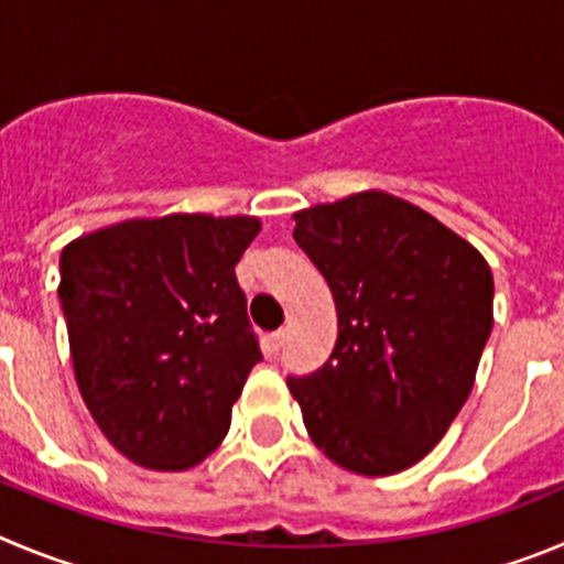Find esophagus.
I'll use <instances>...</instances> for the list:
<instances>
[{
    "label": "esophagus",
    "instance_id": "34e87169",
    "mask_svg": "<svg viewBox=\"0 0 564 564\" xmlns=\"http://www.w3.org/2000/svg\"><path fill=\"white\" fill-rule=\"evenodd\" d=\"M283 339H286V332H283V328H278V332H272L270 337H267V345H270V354L281 351Z\"/></svg>",
    "mask_w": 564,
    "mask_h": 564
}]
</instances>
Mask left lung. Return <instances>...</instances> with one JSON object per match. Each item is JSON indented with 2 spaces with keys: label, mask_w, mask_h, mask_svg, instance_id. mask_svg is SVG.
Listing matches in <instances>:
<instances>
[{
  "label": "left lung",
  "mask_w": 564,
  "mask_h": 564,
  "mask_svg": "<svg viewBox=\"0 0 564 564\" xmlns=\"http://www.w3.org/2000/svg\"><path fill=\"white\" fill-rule=\"evenodd\" d=\"M294 241L326 278L337 343L289 377L314 444L345 469L393 475L444 438L491 334L495 281L430 213L368 191L294 213Z\"/></svg>",
  "instance_id": "left-lung-1"
}]
</instances>
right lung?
Instances as JSON below:
<instances>
[{
	"instance_id": "1",
	"label": "right lung",
	"mask_w": 564,
	"mask_h": 564,
	"mask_svg": "<svg viewBox=\"0 0 564 564\" xmlns=\"http://www.w3.org/2000/svg\"><path fill=\"white\" fill-rule=\"evenodd\" d=\"M252 216L123 221L61 252V308L80 395L115 449L149 469L199 464L261 362L236 263Z\"/></svg>"
}]
</instances>
